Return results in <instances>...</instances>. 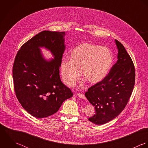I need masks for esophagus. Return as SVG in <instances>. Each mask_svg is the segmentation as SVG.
Segmentation results:
<instances>
[{"mask_svg": "<svg viewBox=\"0 0 148 148\" xmlns=\"http://www.w3.org/2000/svg\"><path fill=\"white\" fill-rule=\"evenodd\" d=\"M77 95L78 97H79V98H82V99H86L85 95L84 94H82V93H77Z\"/></svg>", "mask_w": 148, "mask_h": 148, "instance_id": "1", "label": "esophagus"}]
</instances>
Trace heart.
I'll return each instance as SVG.
<instances>
[{
	"mask_svg": "<svg viewBox=\"0 0 148 148\" xmlns=\"http://www.w3.org/2000/svg\"><path fill=\"white\" fill-rule=\"evenodd\" d=\"M70 59H63L60 71L63 82L71 86L82 76L89 83L102 81L109 73L113 62V54L107 47L89 43L78 45L70 54Z\"/></svg>",
	"mask_w": 148,
	"mask_h": 148,
	"instance_id": "obj_1",
	"label": "heart"
}]
</instances>
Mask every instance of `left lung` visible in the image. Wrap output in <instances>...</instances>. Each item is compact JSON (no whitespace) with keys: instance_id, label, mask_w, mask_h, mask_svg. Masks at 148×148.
I'll return each mask as SVG.
<instances>
[{"instance_id":"obj_1","label":"left lung","mask_w":148,"mask_h":148,"mask_svg":"<svg viewBox=\"0 0 148 148\" xmlns=\"http://www.w3.org/2000/svg\"><path fill=\"white\" fill-rule=\"evenodd\" d=\"M118 60L106 77L85 92L95 114L89 120L102 125L116 118L122 112L131 96L135 84V68L124 46L115 39Z\"/></svg>"}]
</instances>
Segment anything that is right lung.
I'll use <instances>...</instances> for the list:
<instances>
[{"label":"right lung","instance_id":"1","mask_svg":"<svg viewBox=\"0 0 148 148\" xmlns=\"http://www.w3.org/2000/svg\"><path fill=\"white\" fill-rule=\"evenodd\" d=\"M64 36L65 32L42 31L23 45L15 57L12 76L16 96L22 107L36 118L54 114L73 95L59 76L66 48ZM40 47L50 50L54 59H45Z\"/></svg>","mask_w":148,"mask_h":148}]
</instances>
